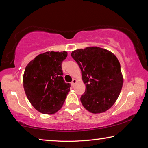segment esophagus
<instances>
[{
	"mask_svg": "<svg viewBox=\"0 0 148 148\" xmlns=\"http://www.w3.org/2000/svg\"><path fill=\"white\" fill-rule=\"evenodd\" d=\"M76 82H77V79H73V80H72V86L74 87L75 86V84H76Z\"/></svg>",
	"mask_w": 148,
	"mask_h": 148,
	"instance_id": "34e87169",
	"label": "esophagus"
}]
</instances>
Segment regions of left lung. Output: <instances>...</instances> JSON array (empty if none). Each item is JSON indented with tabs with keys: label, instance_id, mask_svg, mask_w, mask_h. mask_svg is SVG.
Segmentation results:
<instances>
[{
	"label": "left lung",
	"instance_id": "1",
	"mask_svg": "<svg viewBox=\"0 0 148 148\" xmlns=\"http://www.w3.org/2000/svg\"><path fill=\"white\" fill-rule=\"evenodd\" d=\"M79 65L86 89L80 101L92 114L103 113L117 101L122 89L123 77L115 55L99 47H87L72 52Z\"/></svg>",
	"mask_w": 148,
	"mask_h": 148
}]
</instances>
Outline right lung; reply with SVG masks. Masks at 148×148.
<instances>
[{
	"label": "right lung",
	"instance_id": "right-lung-1",
	"mask_svg": "<svg viewBox=\"0 0 148 148\" xmlns=\"http://www.w3.org/2000/svg\"><path fill=\"white\" fill-rule=\"evenodd\" d=\"M66 51H47L30 61L25 70V92L35 109L44 114H53L61 108L70 91V84L62 77L61 63Z\"/></svg>",
	"mask_w": 148,
	"mask_h": 148
}]
</instances>
